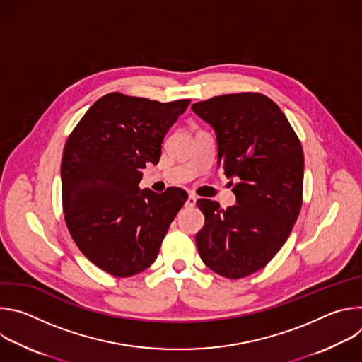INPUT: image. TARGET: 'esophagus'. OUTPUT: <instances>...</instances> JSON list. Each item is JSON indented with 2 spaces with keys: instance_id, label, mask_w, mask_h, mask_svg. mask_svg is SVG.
Wrapping results in <instances>:
<instances>
[{
  "instance_id": "esophagus-1",
  "label": "esophagus",
  "mask_w": 362,
  "mask_h": 362,
  "mask_svg": "<svg viewBox=\"0 0 362 362\" xmlns=\"http://www.w3.org/2000/svg\"><path fill=\"white\" fill-rule=\"evenodd\" d=\"M196 196H193V194H189L187 196V200H186V206H189V208H193V206L196 204Z\"/></svg>"
}]
</instances>
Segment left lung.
Masks as SVG:
<instances>
[{"label":"left lung","instance_id":"1","mask_svg":"<svg viewBox=\"0 0 362 362\" xmlns=\"http://www.w3.org/2000/svg\"><path fill=\"white\" fill-rule=\"evenodd\" d=\"M192 110L212 126L218 168L236 204L199 199L196 246L204 265L229 279L262 269L286 242L302 206L303 151L282 110L259 93L223 94ZM235 183H233V179Z\"/></svg>","mask_w":362,"mask_h":362}]
</instances>
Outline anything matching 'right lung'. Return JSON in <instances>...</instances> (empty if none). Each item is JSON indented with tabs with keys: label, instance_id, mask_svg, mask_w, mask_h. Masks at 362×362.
Returning <instances> with one entry per match:
<instances>
[{
	"label": "right lung",
	"instance_id": "right-lung-1",
	"mask_svg": "<svg viewBox=\"0 0 362 362\" xmlns=\"http://www.w3.org/2000/svg\"><path fill=\"white\" fill-rule=\"evenodd\" d=\"M190 100L159 103L120 93L98 98L78 122L62 160L63 211L83 255L127 278L156 261L163 238L187 199L180 187L140 190L147 163Z\"/></svg>",
	"mask_w": 362,
	"mask_h": 362
}]
</instances>
